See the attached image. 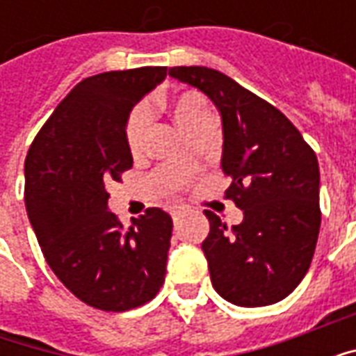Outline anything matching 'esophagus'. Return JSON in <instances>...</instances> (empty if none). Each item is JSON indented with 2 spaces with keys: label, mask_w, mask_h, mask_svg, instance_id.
Returning a JSON list of instances; mask_svg holds the SVG:
<instances>
[{
  "label": "esophagus",
  "mask_w": 356,
  "mask_h": 356,
  "mask_svg": "<svg viewBox=\"0 0 356 356\" xmlns=\"http://www.w3.org/2000/svg\"><path fill=\"white\" fill-rule=\"evenodd\" d=\"M171 217H173V221H177L181 217V208H171Z\"/></svg>",
  "instance_id": "1"
}]
</instances>
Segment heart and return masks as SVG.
<instances>
[{
  "label": "heart",
  "mask_w": 356,
  "mask_h": 356,
  "mask_svg": "<svg viewBox=\"0 0 356 356\" xmlns=\"http://www.w3.org/2000/svg\"><path fill=\"white\" fill-rule=\"evenodd\" d=\"M171 110H173L177 124L185 133L194 129L196 125L213 120V112L209 108L208 101L194 91H185V93L177 95L173 99ZM150 122H152V112L147 104H139L137 108H133L127 118V124H125V140H127V147L131 152H137L143 148L148 131H150Z\"/></svg>",
  "instance_id": "obj_1"
}]
</instances>
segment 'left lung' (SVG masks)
<instances>
[{
    "label": "left lung",
    "instance_id": "obj_1",
    "mask_svg": "<svg viewBox=\"0 0 356 356\" xmlns=\"http://www.w3.org/2000/svg\"><path fill=\"white\" fill-rule=\"evenodd\" d=\"M171 78L200 89L223 120L225 198L244 211L229 227L206 209L202 250L216 291L240 307L288 298L313 261L321 231L318 160L282 112L206 66H173Z\"/></svg>",
    "mask_w": 356,
    "mask_h": 356
}]
</instances>
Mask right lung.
<instances>
[{"label":"right lung","mask_w":356,"mask_h":356,"mask_svg":"<svg viewBox=\"0 0 356 356\" xmlns=\"http://www.w3.org/2000/svg\"><path fill=\"white\" fill-rule=\"evenodd\" d=\"M165 66L81 80L43 124L24 162V202L43 257L89 307L122 313L148 303L165 280L173 221L148 208L129 227L108 209V181L131 170L125 124L165 78Z\"/></svg>","instance_id":"1"}]
</instances>
